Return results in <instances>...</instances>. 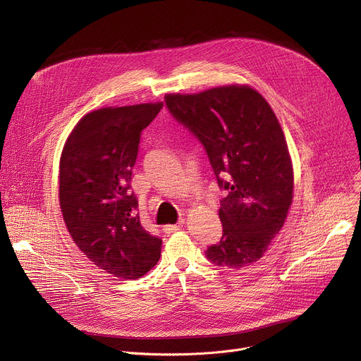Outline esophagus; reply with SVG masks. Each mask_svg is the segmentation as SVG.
I'll return each instance as SVG.
<instances>
[{"mask_svg":"<svg viewBox=\"0 0 361 361\" xmlns=\"http://www.w3.org/2000/svg\"><path fill=\"white\" fill-rule=\"evenodd\" d=\"M183 225H184V219H181L178 224H174V225H166V226L164 228V232H165V233H173V232H176V231H180Z\"/></svg>","mask_w":361,"mask_h":361,"instance_id":"1","label":"esophagus"}]
</instances>
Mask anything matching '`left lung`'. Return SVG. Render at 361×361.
Returning <instances> with one entry per match:
<instances>
[{"instance_id":"left-lung-1","label":"left lung","mask_w":361,"mask_h":361,"mask_svg":"<svg viewBox=\"0 0 361 361\" xmlns=\"http://www.w3.org/2000/svg\"><path fill=\"white\" fill-rule=\"evenodd\" d=\"M171 114L204 145L219 187L222 239L207 248L216 266L248 267L280 232L293 202L295 173L279 120L250 85L165 94ZM228 173L229 182L219 175Z\"/></svg>"}]
</instances>
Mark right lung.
Listing matches in <instances>:
<instances>
[{"mask_svg":"<svg viewBox=\"0 0 361 361\" xmlns=\"http://www.w3.org/2000/svg\"><path fill=\"white\" fill-rule=\"evenodd\" d=\"M162 102L102 107L82 116L59 161V206L87 258L120 279H139L161 257L162 239L143 229L130 191L140 132Z\"/></svg>","mask_w":361,"mask_h":361,"instance_id":"add662e5","label":"right lung"}]
</instances>
